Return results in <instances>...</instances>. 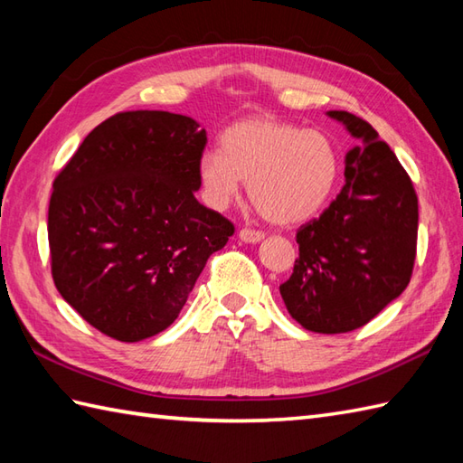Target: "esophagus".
Listing matches in <instances>:
<instances>
[{
  "mask_svg": "<svg viewBox=\"0 0 463 463\" xmlns=\"http://www.w3.org/2000/svg\"><path fill=\"white\" fill-rule=\"evenodd\" d=\"M239 239H241L242 242H250V244H257V242H260V241L264 239V234H262V232H259V231L242 229V231L239 232Z\"/></svg>",
  "mask_w": 463,
  "mask_h": 463,
  "instance_id": "obj_1",
  "label": "esophagus"
}]
</instances>
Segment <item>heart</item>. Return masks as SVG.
Masks as SVG:
<instances>
[{"label":"heart","instance_id":"heart-1","mask_svg":"<svg viewBox=\"0 0 463 463\" xmlns=\"http://www.w3.org/2000/svg\"><path fill=\"white\" fill-rule=\"evenodd\" d=\"M342 161L328 135L274 117H249L206 151L199 176L206 201L224 209L247 181L250 201L274 224H298L317 214L340 179Z\"/></svg>","mask_w":463,"mask_h":463}]
</instances>
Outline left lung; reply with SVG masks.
<instances>
[{"label": "left lung", "instance_id": "obj_1", "mask_svg": "<svg viewBox=\"0 0 463 463\" xmlns=\"http://www.w3.org/2000/svg\"><path fill=\"white\" fill-rule=\"evenodd\" d=\"M360 145L344 159L346 184L318 219L300 226V254L280 284L290 317L307 330H356L406 290L416 259L418 196L373 127L328 111Z\"/></svg>", "mask_w": 463, "mask_h": 463}]
</instances>
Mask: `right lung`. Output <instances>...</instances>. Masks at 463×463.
Here are the masks:
<instances>
[{"label": "right lung", "mask_w": 463, "mask_h": 463, "mask_svg": "<svg viewBox=\"0 0 463 463\" xmlns=\"http://www.w3.org/2000/svg\"><path fill=\"white\" fill-rule=\"evenodd\" d=\"M204 145L186 115L117 113L57 175L47 219L55 287L107 336L139 342L169 328L234 232L194 199Z\"/></svg>", "instance_id": "right-lung-1"}]
</instances>
